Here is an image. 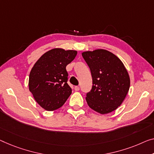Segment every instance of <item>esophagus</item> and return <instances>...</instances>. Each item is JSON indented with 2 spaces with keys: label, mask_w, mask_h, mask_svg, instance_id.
Wrapping results in <instances>:
<instances>
[{
  "label": "esophagus",
  "mask_w": 154,
  "mask_h": 154,
  "mask_svg": "<svg viewBox=\"0 0 154 154\" xmlns=\"http://www.w3.org/2000/svg\"><path fill=\"white\" fill-rule=\"evenodd\" d=\"M75 91H79V86H75Z\"/></svg>",
  "instance_id": "1"
}]
</instances>
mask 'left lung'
I'll use <instances>...</instances> for the list:
<instances>
[{"instance_id":"1","label":"left lung","mask_w":154,"mask_h":154,"mask_svg":"<svg viewBox=\"0 0 154 154\" xmlns=\"http://www.w3.org/2000/svg\"><path fill=\"white\" fill-rule=\"evenodd\" d=\"M91 70L93 86L86 93L89 107L106 114L120 106L129 90L130 79L120 59L105 50L82 53Z\"/></svg>"}]
</instances>
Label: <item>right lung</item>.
Segmentation results:
<instances>
[{
    "label": "right lung",
    "mask_w": 154,
    "mask_h": 154,
    "mask_svg": "<svg viewBox=\"0 0 154 154\" xmlns=\"http://www.w3.org/2000/svg\"><path fill=\"white\" fill-rule=\"evenodd\" d=\"M77 55L75 50L55 48L34 64L29 76V89L40 106L51 111L59 109L72 93L66 66Z\"/></svg>",
    "instance_id": "obj_1"
}]
</instances>
